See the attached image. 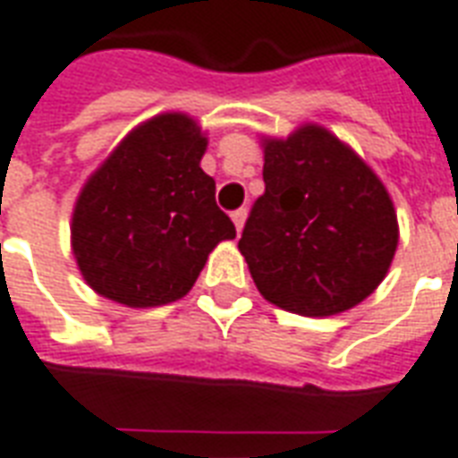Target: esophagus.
<instances>
[{
  "label": "esophagus",
  "mask_w": 458,
  "mask_h": 458,
  "mask_svg": "<svg viewBox=\"0 0 458 458\" xmlns=\"http://www.w3.org/2000/svg\"><path fill=\"white\" fill-rule=\"evenodd\" d=\"M230 218H233V223H235V230H238V233H242V228H245V218H247L245 208L233 211V216H230Z\"/></svg>",
  "instance_id": "34e87169"
}]
</instances>
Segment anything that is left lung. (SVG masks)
<instances>
[{
    "label": "left lung",
    "mask_w": 458,
    "mask_h": 458,
    "mask_svg": "<svg viewBox=\"0 0 458 458\" xmlns=\"http://www.w3.org/2000/svg\"><path fill=\"white\" fill-rule=\"evenodd\" d=\"M264 194L238 247L269 303L327 318L350 310L386 279L398 216L374 169L318 123L262 138Z\"/></svg>",
    "instance_id": "obj_1"
}]
</instances>
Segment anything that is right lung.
Listing matches in <instances>:
<instances>
[{"instance_id":"1","label":"right lung","mask_w":458,"mask_h":458,"mask_svg":"<svg viewBox=\"0 0 458 458\" xmlns=\"http://www.w3.org/2000/svg\"><path fill=\"white\" fill-rule=\"evenodd\" d=\"M208 138L196 118L167 111L135 125L84 182L70 223L80 274L128 308L184 298L213 247L235 238L201 169Z\"/></svg>"}]
</instances>
